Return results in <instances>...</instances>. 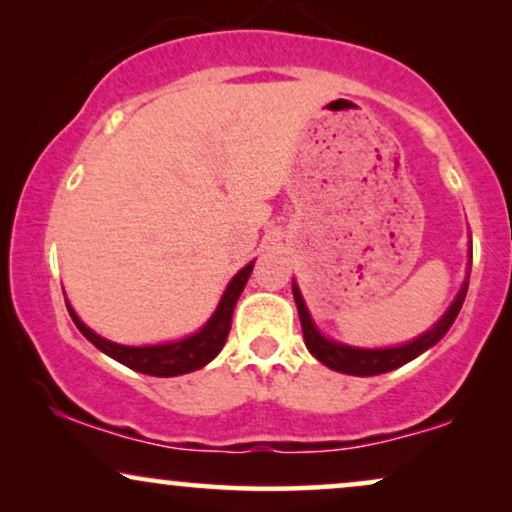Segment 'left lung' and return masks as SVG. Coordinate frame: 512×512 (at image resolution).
I'll return each instance as SVG.
<instances>
[{
  "label": "left lung",
  "instance_id": "left-lung-1",
  "mask_svg": "<svg viewBox=\"0 0 512 512\" xmlns=\"http://www.w3.org/2000/svg\"><path fill=\"white\" fill-rule=\"evenodd\" d=\"M470 258H473V254H470ZM291 289H294L298 317H301L303 341H305V345H308L310 353H313L322 364H327L329 369L341 371V374L376 376V374H386V371H393L397 367H402V364L411 362L414 357L426 353L430 345H435L444 334H447L449 327L456 320V315H459L463 301H466L468 277H466V282H463L459 296L454 298V303L449 305V310L442 315V320L437 322L433 329L426 331V334L418 336L416 341H411L407 345H397V348H381V350L350 348V345L334 343V341H329V338H324L320 331H317L313 320H310V313H308V308H305L301 291H298L296 284Z\"/></svg>",
  "mask_w": 512,
  "mask_h": 512
}]
</instances>
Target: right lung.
I'll return each instance as SVG.
<instances>
[{
  "instance_id": "1",
  "label": "right lung",
  "mask_w": 512,
  "mask_h": 512,
  "mask_svg": "<svg viewBox=\"0 0 512 512\" xmlns=\"http://www.w3.org/2000/svg\"><path fill=\"white\" fill-rule=\"evenodd\" d=\"M254 263H249L247 268H242L232 277V282L225 289V294L218 303L216 313L211 315V320L204 324L197 334H192L183 341L176 343H162V345H145V348H131V345H119L112 341H105L98 334H94L79 317L70 310L72 322L77 324V329L96 345L98 350H103L105 355H110L112 360L122 362L124 367L141 371L148 376H181L190 374V371L202 369L204 364H209L214 357L221 353L225 345V338L230 334L232 324V310H235L237 298H240L244 284H247Z\"/></svg>"
}]
</instances>
